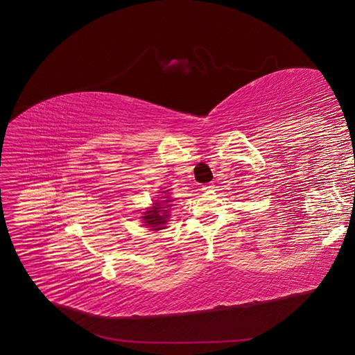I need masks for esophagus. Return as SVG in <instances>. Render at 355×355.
Instances as JSON below:
<instances>
[{
	"mask_svg": "<svg viewBox=\"0 0 355 355\" xmlns=\"http://www.w3.org/2000/svg\"><path fill=\"white\" fill-rule=\"evenodd\" d=\"M214 188H215L214 183H207V184H204V187H202V191H204V192H209V191H212Z\"/></svg>",
	"mask_w": 355,
	"mask_h": 355,
	"instance_id": "obj_1",
	"label": "esophagus"
}]
</instances>
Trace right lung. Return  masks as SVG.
<instances>
[{
	"label": "right lung",
	"instance_id": "add662e5",
	"mask_svg": "<svg viewBox=\"0 0 355 355\" xmlns=\"http://www.w3.org/2000/svg\"><path fill=\"white\" fill-rule=\"evenodd\" d=\"M164 192H167V191H164ZM164 192H160V193H164ZM162 199H164V200H156L153 204L155 207L148 208V211L144 212V216H141L144 227H148L150 230H153V231H159V230L166 228L164 225L168 221V219H167L168 218V209L167 208L172 207L171 202L173 199H171L168 196H162Z\"/></svg>",
	"mask_w": 355,
	"mask_h": 355
}]
</instances>
